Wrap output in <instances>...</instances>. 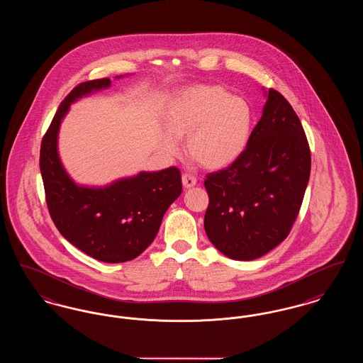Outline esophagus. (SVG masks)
<instances>
[{"label":"esophagus","instance_id":"esophagus-1","mask_svg":"<svg viewBox=\"0 0 363 363\" xmlns=\"http://www.w3.org/2000/svg\"><path fill=\"white\" fill-rule=\"evenodd\" d=\"M196 184H197L196 177H193V175H190V174H184V175H182V185H184V188L190 189V188H193Z\"/></svg>","mask_w":363,"mask_h":363}]
</instances>
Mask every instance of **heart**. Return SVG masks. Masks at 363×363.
I'll use <instances>...</instances> for the list:
<instances>
[{"instance_id": "heart-1", "label": "heart", "mask_w": 363, "mask_h": 363, "mask_svg": "<svg viewBox=\"0 0 363 363\" xmlns=\"http://www.w3.org/2000/svg\"><path fill=\"white\" fill-rule=\"evenodd\" d=\"M167 130L159 147L169 156L179 154L178 138H185L186 154L209 170L235 162L250 138L252 110L242 98L223 86L194 84L179 89L164 113Z\"/></svg>"}]
</instances>
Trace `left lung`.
Masks as SVG:
<instances>
[{
  "label": "left lung",
  "instance_id": "1",
  "mask_svg": "<svg viewBox=\"0 0 363 363\" xmlns=\"http://www.w3.org/2000/svg\"><path fill=\"white\" fill-rule=\"evenodd\" d=\"M246 148L227 169L208 174L204 228L227 257L259 259L290 234L311 177V150L291 104L275 89Z\"/></svg>",
  "mask_w": 363,
  "mask_h": 363
}]
</instances>
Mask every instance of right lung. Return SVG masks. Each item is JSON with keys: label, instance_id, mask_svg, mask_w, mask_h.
<instances>
[{"label": "right lung", "instance_id": "1", "mask_svg": "<svg viewBox=\"0 0 363 363\" xmlns=\"http://www.w3.org/2000/svg\"><path fill=\"white\" fill-rule=\"evenodd\" d=\"M110 86L106 77L70 91L43 136L39 166L48 208L62 237L94 259L125 262L136 259L155 240L163 215L179 197L182 184L177 167L141 172L102 188L77 185L70 178L58 155L60 125L70 104Z\"/></svg>", "mask_w": 363, "mask_h": 363}]
</instances>
